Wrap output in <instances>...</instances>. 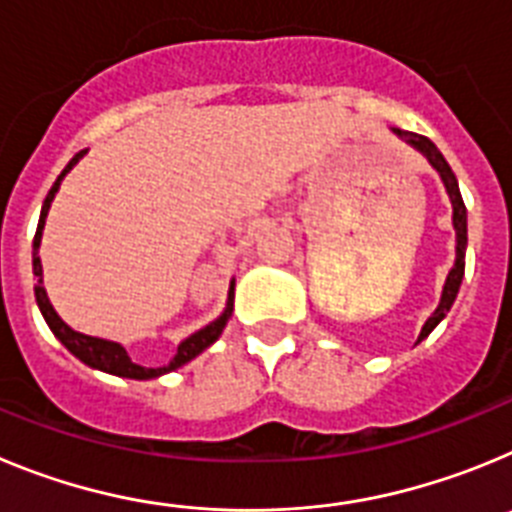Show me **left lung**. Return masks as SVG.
Returning a JSON list of instances; mask_svg holds the SVG:
<instances>
[{
	"label": "left lung",
	"mask_w": 512,
	"mask_h": 512,
	"mask_svg": "<svg viewBox=\"0 0 512 512\" xmlns=\"http://www.w3.org/2000/svg\"><path fill=\"white\" fill-rule=\"evenodd\" d=\"M392 133L400 135L402 140H408L410 146L418 148L425 158H428V164L441 174V182L449 192V200L451 207H454V230H456V261H454V269L449 271V277H446V284H443V292H441V302H438L436 312H433L431 318L425 320L423 330H420L418 341H423L443 318H446V312L451 310L454 305L456 295H459V287H461V279H464V253H467V207H464V200H461V192H459V182H456L454 171L451 166L446 164V158L443 153L433 146V140H428L425 135L418 133H408V130H397L392 128Z\"/></svg>",
	"instance_id": "1"
}]
</instances>
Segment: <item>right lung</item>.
Masks as SVG:
<instances>
[{"label":"right lung","mask_w":512,"mask_h":512,"mask_svg":"<svg viewBox=\"0 0 512 512\" xmlns=\"http://www.w3.org/2000/svg\"><path fill=\"white\" fill-rule=\"evenodd\" d=\"M84 153H87V151H79L74 158H71L69 164H66V169L61 171V176H58L56 184H53L51 192H48V197H45L43 210H40V223H38V230H35V238H33V274L38 277V284H35V300H38L40 312H43V318H45V323H48V328L53 330V336H56L58 341L63 343V346L69 348L71 354H74L79 361H84V364L92 366V369H99V372L115 374V377L156 379V377H161V374H169V372H174V369H179V366H184L187 361H192L194 356H200L205 348H210L212 343L220 338L223 328L228 325L230 315H233V287H235V282H230L228 305H225L223 315H220L217 320H212L210 325H205V328L197 330V333H192L189 338H184V341L179 343V348H176L174 359H171L166 366H140V364H135V361L128 356V351H125L120 343L107 341V338H97V336H84V333H79V330H74L71 325L63 323V320L58 318V312L53 310L48 295H45L43 266H40L38 248H40V238H43L45 217H48V210H51V202H53V197H56L58 187H61L63 176L69 174V171L74 169L76 164H79V158L84 156Z\"/></svg>","instance_id":"right-lung-1"}]
</instances>
